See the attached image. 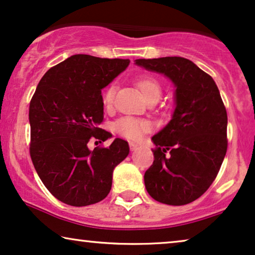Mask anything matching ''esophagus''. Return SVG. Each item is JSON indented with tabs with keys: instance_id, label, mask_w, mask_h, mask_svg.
<instances>
[{
	"instance_id": "esophagus-1",
	"label": "esophagus",
	"mask_w": 255,
	"mask_h": 255,
	"mask_svg": "<svg viewBox=\"0 0 255 255\" xmlns=\"http://www.w3.org/2000/svg\"><path fill=\"white\" fill-rule=\"evenodd\" d=\"M129 148H130L131 151H135L138 148V145L135 143V142H129Z\"/></svg>"
}]
</instances>
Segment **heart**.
Listing matches in <instances>:
<instances>
[{
  "mask_svg": "<svg viewBox=\"0 0 255 255\" xmlns=\"http://www.w3.org/2000/svg\"><path fill=\"white\" fill-rule=\"evenodd\" d=\"M137 87L143 94L145 99L154 94L159 96L161 93V87H159L158 81L151 77H142L137 80ZM117 87L115 85H111L110 87L105 91L104 93V103L106 106H111L114 101V96ZM150 129L149 122L141 120V119L126 117L115 122V130L122 136L130 138V140H140L147 131Z\"/></svg>",
  "mask_w": 255,
  "mask_h": 255,
  "instance_id": "b5f03b06",
  "label": "heart"
}]
</instances>
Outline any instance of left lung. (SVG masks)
Segmentation results:
<instances>
[{
	"label": "left lung",
	"mask_w": 255,
	"mask_h": 255,
	"mask_svg": "<svg viewBox=\"0 0 255 255\" xmlns=\"http://www.w3.org/2000/svg\"><path fill=\"white\" fill-rule=\"evenodd\" d=\"M137 66L164 74L175 86V111L151 137L154 163L144 174L155 201L185 205L210 188L227 150V113L211 76L183 57L136 59Z\"/></svg>",
	"instance_id": "8db88e82"
}]
</instances>
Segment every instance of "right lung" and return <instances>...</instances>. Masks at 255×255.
I'll return each mask as SVG.
<instances>
[{
  "mask_svg": "<svg viewBox=\"0 0 255 255\" xmlns=\"http://www.w3.org/2000/svg\"><path fill=\"white\" fill-rule=\"evenodd\" d=\"M129 63L73 54L44 74L30 101L33 167L46 189L67 205L86 206L106 198L114 168L129 154L122 138L107 148L87 147L91 137H112L99 127L104 120L101 90Z\"/></svg>",
  "mask_w": 255,
  "mask_h": 255,
  "instance_id": "obj_1",
  "label": "right lung"
}]
</instances>
